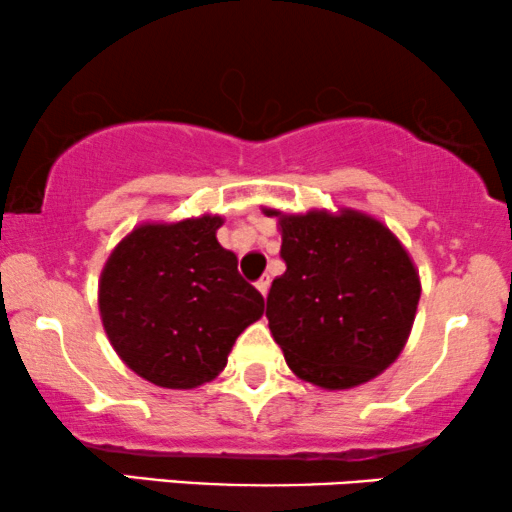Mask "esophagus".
<instances>
[{"instance_id":"esophagus-1","label":"esophagus","mask_w":512,"mask_h":512,"mask_svg":"<svg viewBox=\"0 0 512 512\" xmlns=\"http://www.w3.org/2000/svg\"><path fill=\"white\" fill-rule=\"evenodd\" d=\"M255 288H257V290H260V293H262V297H267V293H269V276H262V278H260V281H257V283H255Z\"/></svg>"}]
</instances>
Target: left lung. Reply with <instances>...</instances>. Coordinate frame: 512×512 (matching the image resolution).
<instances>
[{
  "instance_id": "left-lung-1",
  "label": "left lung",
  "mask_w": 512,
  "mask_h": 512,
  "mask_svg": "<svg viewBox=\"0 0 512 512\" xmlns=\"http://www.w3.org/2000/svg\"><path fill=\"white\" fill-rule=\"evenodd\" d=\"M278 217L286 274L267 297L269 331L297 378L349 390L380 375L409 340L416 264L383 222L357 210Z\"/></svg>"
}]
</instances>
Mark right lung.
Returning a JSON list of instances; mask_svg holds the SVG:
<instances>
[{"instance_id": "right-lung-1", "label": "right lung", "mask_w": 512, "mask_h": 512, "mask_svg": "<svg viewBox=\"0 0 512 512\" xmlns=\"http://www.w3.org/2000/svg\"><path fill=\"white\" fill-rule=\"evenodd\" d=\"M219 215L141 224L115 245L99 281V309L118 357L148 383L191 390L224 371L264 297L217 241Z\"/></svg>"}]
</instances>
